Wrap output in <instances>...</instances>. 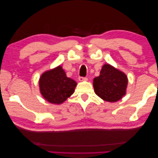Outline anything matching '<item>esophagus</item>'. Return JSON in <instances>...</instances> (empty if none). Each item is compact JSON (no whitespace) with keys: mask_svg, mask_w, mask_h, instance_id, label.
Masks as SVG:
<instances>
[{"mask_svg":"<svg viewBox=\"0 0 158 158\" xmlns=\"http://www.w3.org/2000/svg\"><path fill=\"white\" fill-rule=\"evenodd\" d=\"M78 80L80 81H87L88 78L85 77H79Z\"/></svg>","mask_w":158,"mask_h":158,"instance_id":"obj_1","label":"esophagus"}]
</instances>
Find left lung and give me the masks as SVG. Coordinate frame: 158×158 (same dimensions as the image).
<instances>
[{"label": "left lung", "mask_w": 158, "mask_h": 158, "mask_svg": "<svg viewBox=\"0 0 158 158\" xmlns=\"http://www.w3.org/2000/svg\"><path fill=\"white\" fill-rule=\"evenodd\" d=\"M127 75L113 67L106 64L103 66L100 75L94 80L95 93L106 101L116 102L126 93Z\"/></svg>", "instance_id": "1"}]
</instances>
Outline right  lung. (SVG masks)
<instances>
[{
	"label": "right lung",
	"instance_id": "1",
	"mask_svg": "<svg viewBox=\"0 0 158 158\" xmlns=\"http://www.w3.org/2000/svg\"><path fill=\"white\" fill-rule=\"evenodd\" d=\"M77 83L66 76L61 66L43 73L40 79V92L52 103H63L74 92Z\"/></svg>",
	"mask_w": 158,
	"mask_h": 158
}]
</instances>
